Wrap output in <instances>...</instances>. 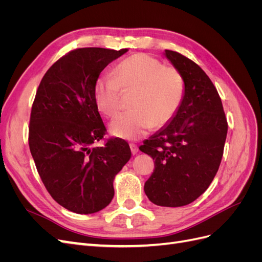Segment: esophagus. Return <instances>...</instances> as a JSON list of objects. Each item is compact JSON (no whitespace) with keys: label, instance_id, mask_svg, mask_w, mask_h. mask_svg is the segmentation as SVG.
Listing matches in <instances>:
<instances>
[{"label":"esophagus","instance_id":"1","mask_svg":"<svg viewBox=\"0 0 262 262\" xmlns=\"http://www.w3.org/2000/svg\"><path fill=\"white\" fill-rule=\"evenodd\" d=\"M130 148H131V153H132L133 155H136V154L138 153V150H139L138 145H136L134 143H131V144H130Z\"/></svg>","mask_w":262,"mask_h":262}]
</instances>
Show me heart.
Instances as JSON below:
<instances>
[{
	"mask_svg": "<svg viewBox=\"0 0 262 262\" xmlns=\"http://www.w3.org/2000/svg\"><path fill=\"white\" fill-rule=\"evenodd\" d=\"M121 90H136L129 112L119 114L109 124L113 136L137 140L152 126L161 128L176 116L185 98L186 83L179 71L147 53H137L122 60L114 74L97 77L93 89L99 112L113 117L120 108Z\"/></svg>",
	"mask_w": 262,
	"mask_h": 262,
	"instance_id": "heart-1",
	"label": "heart"
}]
</instances>
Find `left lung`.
<instances>
[{
	"instance_id": "left-lung-1",
	"label": "left lung",
	"mask_w": 262,
	"mask_h": 262,
	"mask_svg": "<svg viewBox=\"0 0 262 262\" xmlns=\"http://www.w3.org/2000/svg\"><path fill=\"white\" fill-rule=\"evenodd\" d=\"M165 57L185 78V98L176 116L145 140L140 150L155 161L144 185L149 201L177 208L198 199L215 177L227 120L220 95L204 71L176 51L165 50Z\"/></svg>"
}]
</instances>
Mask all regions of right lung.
Returning <instances> with one entry per match:
<instances>
[{"mask_svg": "<svg viewBox=\"0 0 262 262\" xmlns=\"http://www.w3.org/2000/svg\"><path fill=\"white\" fill-rule=\"evenodd\" d=\"M128 49L80 48L47 71L31 107L28 142L46 189L63 208L92 214L112 202L114 179L131 157L122 139L104 146L105 124L94 101L100 72Z\"/></svg>", "mask_w": 262, "mask_h": 262, "instance_id": "obj_1", "label": "right lung"}]
</instances>
